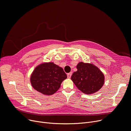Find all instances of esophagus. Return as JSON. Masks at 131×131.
<instances>
[{"label":"esophagus","mask_w":131,"mask_h":131,"mask_svg":"<svg viewBox=\"0 0 131 131\" xmlns=\"http://www.w3.org/2000/svg\"><path fill=\"white\" fill-rule=\"evenodd\" d=\"M72 72H69V73H68V74H67V77H68V78H70V77H71V75H72Z\"/></svg>","instance_id":"34e87169"}]
</instances>
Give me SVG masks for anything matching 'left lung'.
<instances>
[{
    "instance_id": "obj_1",
    "label": "left lung",
    "mask_w": 131,
    "mask_h": 131,
    "mask_svg": "<svg viewBox=\"0 0 131 131\" xmlns=\"http://www.w3.org/2000/svg\"><path fill=\"white\" fill-rule=\"evenodd\" d=\"M76 68L77 71L73 73L71 79L80 91L86 94H92L102 88L104 83V76L96 66L80 62Z\"/></svg>"
}]
</instances>
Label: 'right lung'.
Wrapping results in <instances>:
<instances>
[{"mask_svg": "<svg viewBox=\"0 0 131 131\" xmlns=\"http://www.w3.org/2000/svg\"><path fill=\"white\" fill-rule=\"evenodd\" d=\"M67 78L63 69L53 62H44L37 66L30 76L33 88L42 94L51 95L60 88Z\"/></svg>", "mask_w": 131, "mask_h": 131, "instance_id": "right-lung-1", "label": "right lung"}]
</instances>
